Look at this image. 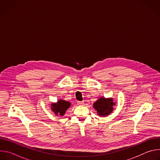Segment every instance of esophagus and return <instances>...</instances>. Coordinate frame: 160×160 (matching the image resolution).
Wrapping results in <instances>:
<instances>
[{"label":"esophagus","mask_w":160,"mask_h":160,"mask_svg":"<svg viewBox=\"0 0 160 160\" xmlns=\"http://www.w3.org/2000/svg\"><path fill=\"white\" fill-rule=\"evenodd\" d=\"M77 104H78V105H79V106H83V105L84 104V102H83V101H78V102H77Z\"/></svg>","instance_id":"obj_1"}]
</instances>
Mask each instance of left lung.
<instances>
[{
	"instance_id": "8db88e82",
	"label": "left lung",
	"mask_w": 160,
	"mask_h": 160,
	"mask_svg": "<svg viewBox=\"0 0 160 160\" xmlns=\"http://www.w3.org/2000/svg\"><path fill=\"white\" fill-rule=\"evenodd\" d=\"M115 102H113L112 99H106L104 98H101L98 99L94 104V108L98 111L99 115L102 117H105L110 114L113 109V105H115Z\"/></svg>"
}]
</instances>
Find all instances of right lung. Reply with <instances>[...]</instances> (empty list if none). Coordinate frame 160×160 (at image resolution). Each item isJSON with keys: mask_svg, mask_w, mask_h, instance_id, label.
<instances>
[{"mask_svg": "<svg viewBox=\"0 0 160 160\" xmlns=\"http://www.w3.org/2000/svg\"><path fill=\"white\" fill-rule=\"evenodd\" d=\"M52 109L56 115L63 116L66 111L70 106V103L64 100H59L57 103H52Z\"/></svg>", "mask_w": 160, "mask_h": 160, "instance_id": "1", "label": "right lung"}]
</instances>
